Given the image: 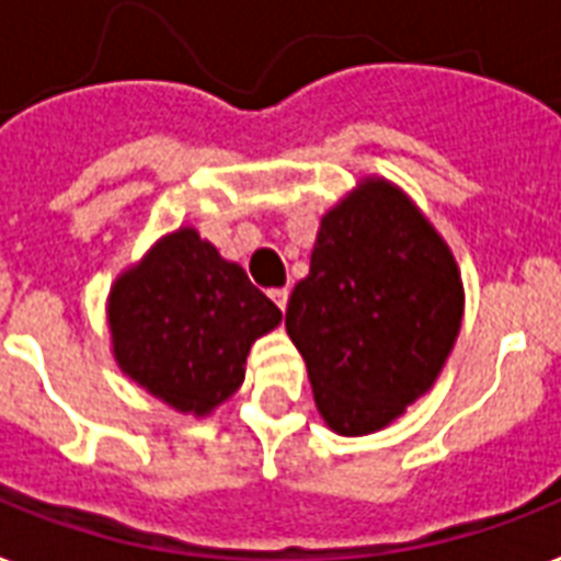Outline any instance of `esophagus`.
<instances>
[{
    "label": "esophagus",
    "instance_id": "1",
    "mask_svg": "<svg viewBox=\"0 0 561 561\" xmlns=\"http://www.w3.org/2000/svg\"><path fill=\"white\" fill-rule=\"evenodd\" d=\"M271 299L279 306V311H285L288 308V288H273Z\"/></svg>",
    "mask_w": 561,
    "mask_h": 561
}]
</instances>
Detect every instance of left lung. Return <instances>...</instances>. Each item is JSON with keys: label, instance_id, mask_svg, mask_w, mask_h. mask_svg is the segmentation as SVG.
I'll use <instances>...</instances> for the list:
<instances>
[{"label": "left lung", "instance_id": "obj_1", "mask_svg": "<svg viewBox=\"0 0 561 561\" xmlns=\"http://www.w3.org/2000/svg\"><path fill=\"white\" fill-rule=\"evenodd\" d=\"M462 323L451 250L408 194L360 180L320 220L285 329L334 434L364 436L434 387Z\"/></svg>", "mask_w": 561, "mask_h": 561}]
</instances>
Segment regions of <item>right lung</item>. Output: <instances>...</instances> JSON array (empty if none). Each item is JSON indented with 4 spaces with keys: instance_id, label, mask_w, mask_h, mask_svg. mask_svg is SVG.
<instances>
[{
    "instance_id": "obj_1",
    "label": "right lung",
    "mask_w": 561,
    "mask_h": 561,
    "mask_svg": "<svg viewBox=\"0 0 561 561\" xmlns=\"http://www.w3.org/2000/svg\"><path fill=\"white\" fill-rule=\"evenodd\" d=\"M107 323L122 373L180 413L206 416L241 387L250 346L282 311L244 267L183 227L118 276Z\"/></svg>"
}]
</instances>
